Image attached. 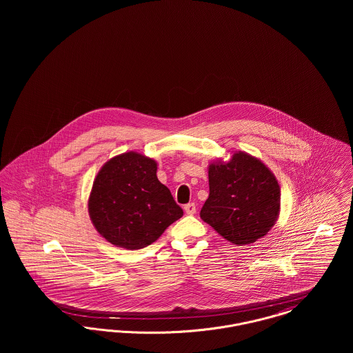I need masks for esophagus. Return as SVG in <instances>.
Segmentation results:
<instances>
[{"mask_svg": "<svg viewBox=\"0 0 353 353\" xmlns=\"http://www.w3.org/2000/svg\"><path fill=\"white\" fill-rule=\"evenodd\" d=\"M184 210L186 214H189V216H193V214L196 213V210H197V209H196V205H194L193 202H190V203H186V205H185Z\"/></svg>", "mask_w": 353, "mask_h": 353, "instance_id": "esophagus-1", "label": "esophagus"}]
</instances>
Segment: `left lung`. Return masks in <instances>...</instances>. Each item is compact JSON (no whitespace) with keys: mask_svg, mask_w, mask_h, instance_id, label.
Wrapping results in <instances>:
<instances>
[{"mask_svg":"<svg viewBox=\"0 0 353 353\" xmlns=\"http://www.w3.org/2000/svg\"><path fill=\"white\" fill-rule=\"evenodd\" d=\"M209 197L201 217L236 246L254 243L275 225L281 212V188L259 159L235 152L229 161L209 164Z\"/></svg>","mask_w":353,"mask_h":353,"instance_id":"1","label":"left lung"}]
</instances>
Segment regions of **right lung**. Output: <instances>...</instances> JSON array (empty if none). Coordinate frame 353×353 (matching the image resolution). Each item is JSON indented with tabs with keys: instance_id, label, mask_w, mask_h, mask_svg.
<instances>
[{
	"instance_id": "1",
	"label": "right lung",
	"mask_w": 353,
	"mask_h": 353,
	"mask_svg": "<svg viewBox=\"0 0 353 353\" xmlns=\"http://www.w3.org/2000/svg\"><path fill=\"white\" fill-rule=\"evenodd\" d=\"M156 172L153 159L134 151L101 167L88 197V214L105 241L128 250L143 249L183 217V209Z\"/></svg>"
}]
</instances>
